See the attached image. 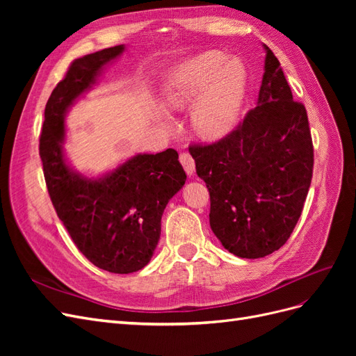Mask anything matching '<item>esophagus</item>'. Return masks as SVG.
Listing matches in <instances>:
<instances>
[{"instance_id": "1", "label": "esophagus", "mask_w": 356, "mask_h": 356, "mask_svg": "<svg viewBox=\"0 0 356 356\" xmlns=\"http://www.w3.org/2000/svg\"><path fill=\"white\" fill-rule=\"evenodd\" d=\"M179 161L182 168H184V170L187 172V175L195 174V160H193V157L188 153H181Z\"/></svg>"}]
</instances>
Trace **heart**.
Listing matches in <instances>:
<instances>
[{"mask_svg":"<svg viewBox=\"0 0 356 356\" xmlns=\"http://www.w3.org/2000/svg\"><path fill=\"white\" fill-rule=\"evenodd\" d=\"M222 51L211 50L186 60L172 74L165 88L170 110L191 105L190 123L200 138L217 139L229 134L241 113L245 74Z\"/></svg>","mask_w":356,"mask_h":356,"instance_id":"1","label":"heart"}]
</instances>
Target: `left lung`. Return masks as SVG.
Masks as SVG:
<instances>
[{
    "mask_svg": "<svg viewBox=\"0 0 356 356\" xmlns=\"http://www.w3.org/2000/svg\"><path fill=\"white\" fill-rule=\"evenodd\" d=\"M257 106L233 132L190 145L211 196L209 224L229 252L261 258L293 233L314 170V145L303 104L293 99L277 58L264 44Z\"/></svg>",
    "mask_w": 356,
    "mask_h": 356,
    "instance_id": "obj_1",
    "label": "left lung"
}]
</instances>
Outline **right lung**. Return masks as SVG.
I'll list each match as a JSON object with an SVG mask.
<instances>
[{
    "instance_id": "1",
    "label": "right lung",
    "mask_w": 356,
    "mask_h": 356,
    "mask_svg": "<svg viewBox=\"0 0 356 356\" xmlns=\"http://www.w3.org/2000/svg\"><path fill=\"white\" fill-rule=\"evenodd\" d=\"M123 50V44L114 46L71 63L46 104L40 136L42 170L59 220L90 263L120 275L141 270L152 260L161 215L187 179L174 148L136 154L99 178L84 177L67 163L65 115Z\"/></svg>"
}]
</instances>
